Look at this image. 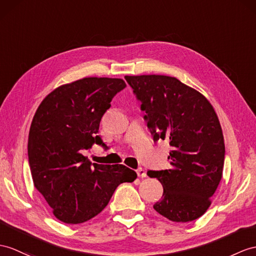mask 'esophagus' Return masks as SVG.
Instances as JSON below:
<instances>
[{
	"mask_svg": "<svg viewBox=\"0 0 256 256\" xmlns=\"http://www.w3.org/2000/svg\"><path fill=\"white\" fill-rule=\"evenodd\" d=\"M136 174H138V176L139 177H141V178H144V177H146V172L143 170V168H138V170H136Z\"/></svg>",
	"mask_w": 256,
	"mask_h": 256,
	"instance_id": "esophagus-1",
	"label": "esophagus"
}]
</instances>
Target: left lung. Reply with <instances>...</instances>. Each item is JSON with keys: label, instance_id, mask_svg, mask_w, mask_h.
<instances>
[{"label": "left lung", "instance_id": "8db88e82", "mask_svg": "<svg viewBox=\"0 0 256 256\" xmlns=\"http://www.w3.org/2000/svg\"><path fill=\"white\" fill-rule=\"evenodd\" d=\"M146 112L154 141L170 140L172 168L148 170L164 192L154 210L172 222L198 220L210 205L222 176L225 143L215 110L200 92L175 77L124 76Z\"/></svg>", "mask_w": 256, "mask_h": 256}]
</instances>
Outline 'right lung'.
Returning <instances> with one entry per match:
<instances>
[{"instance_id":"add662e5","label":"right lung","mask_w":256,"mask_h":256,"mask_svg":"<svg viewBox=\"0 0 256 256\" xmlns=\"http://www.w3.org/2000/svg\"><path fill=\"white\" fill-rule=\"evenodd\" d=\"M124 86L120 78H82L53 90L36 112L28 136L31 176L60 222L91 220L118 186L136 178L124 165L92 164L84 155L94 143L105 146L100 122Z\"/></svg>"}]
</instances>
